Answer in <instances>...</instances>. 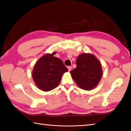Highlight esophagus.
I'll return each mask as SVG.
<instances>
[{
	"label": "esophagus",
	"instance_id": "obj_1",
	"mask_svg": "<svg viewBox=\"0 0 131 131\" xmlns=\"http://www.w3.org/2000/svg\"><path fill=\"white\" fill-rule=\"evenodd\" d=\"M68 70H69V71H71V69H72V67L71 66H68Z\"/></svg>",
	"mask_w": 131,
	"mask_h": 131
}]
</instances>
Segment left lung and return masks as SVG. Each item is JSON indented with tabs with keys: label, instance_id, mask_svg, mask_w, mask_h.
<instances>
[{
	"label": "left lung",
	"instance_id": "8db88e82",
	"mask_svg": "<svg viewBox=\"0 0 131 131\" xmlns=\"http://www.w3.org/2000/svg\"><path fill=\"white\" fill-rule=\"evenodd\" d=\"M76 65L70 73L77 84L88 91L95 87L102 75L101 64L97 58L90 53H82L78 57Z\"/></svg>",
	"mask_w": 131,
	"mask_h": 131
}]
</instances>
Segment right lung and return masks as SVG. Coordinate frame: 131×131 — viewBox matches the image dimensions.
Listing matches in <instances>:
<instances>
[{
  "instance_id": "right-lung-1",
  "label": "right lung",
  "mask_w": 131,
  "mask_h": 131,
  "mask_svg": "<svg viewBox=\"0 0 131 131\" xmlns=\"http://www.w3.org/2000/svg\"><path fill=\"white\" fill-rule=\"evenodd\" d=\"M55 54L53 52L44 55L35 63L32 71L35 84L43 91H49L57 87L63 74L68 71L63 61L54 56Z\"/></svg>"
}]
</instances>
